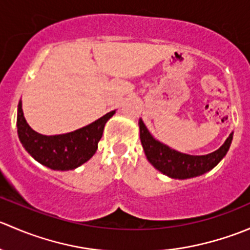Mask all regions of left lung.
Returning a JSON list of instances; mask_svg holds the SVG:
<instances>
[{"mask_svg": "<svg viewBox=\"0 0 250 250\" xmlns=\"http://www.w3.org/2000/svg\"><path fill=\"white\" fill-rule=\"evenodd\" d=\"M139 127L141 145L148 162L161 173L174 179L193 178L213 169L228 153L233 137V133H231L224 145L214 152L203 156H192L178 152L153 139L141 120L139 121Z\"/></svg>", "mask_w": 250, "mask_h": 250, "instance_id": "left-lung-1", "label": "left lung"}]
</instances>
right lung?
Returning <instances> with one entry per match:
<instances>
[{"mask_svg": "<svg viewBox=\"0 0 250 250\" xmlns=\"http://www.w3.org/2000/svg\"><path fill=\"white\" fill-rule=\"evenodd\" d=\"M115 111L106 113L95 122L75 132L60 135H42L31 129L18 105V135L25 150L41 165L54 170H71L87 162L95 153L102 139L105 123Z\"/></svg>", "mask_w": 250, "mask_h": 250, "instance_id": "add662e5", "label": "right lung"}]
</instances>
